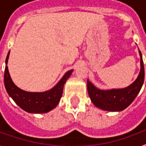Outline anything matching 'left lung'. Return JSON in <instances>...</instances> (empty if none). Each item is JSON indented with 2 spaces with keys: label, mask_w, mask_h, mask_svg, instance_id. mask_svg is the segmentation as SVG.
Instances as JSON below:
<instances>
[{
  "label": "left lung",
  "mask_w": 146,
  "mask_h": 146,
  "mask_svg": "<svg viewBox=\"0 0 146 146\" xmlns=\"http://www.w3.org/2000/svg\"><path fill=\"white\" fill-rule=\"evenodd\" d=\"M141 59V70L136 80L124 89L101 90L87 80V89L91 101L98 108L107 111H121L132 103L140 92L145 78V70L142 56L139 50Z\"/></svg>",
  "instance_id": "left-lung-1"
}]
</instances>
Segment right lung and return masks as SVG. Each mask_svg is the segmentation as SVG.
I'll use <instances>...</instances> for the list:
<instances>
[{
	"label": "right lung",
	"mask_w": 146,
	"mask_h": 146,
	"mask_svg": "<svg viewBox=\"0 0 146 146\" xmlns=\"http://www.w3.org/2000/svg\"><path fill=\"white\" fill-rule=\"evenodd\" d=\"M9 54L10 51L7 54L5 61V86L8 95L12 98L15 104L25 111L31 113H44L57 107L62 96L64 83L72 74L73 70L66 72L58 83L48 91L42 92H26L17 87L11 78L7 66Z\"/></svg>",
	"instance_id": "right-lung-1"
}]
</instances>
